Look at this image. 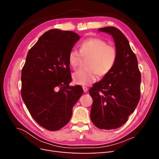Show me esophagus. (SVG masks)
<instances>
[{"label":"esophagus","instance_id":"1","mask_svg":"<svg viewBox=\"0 0 159 159\" xmlns=\"http://www.w3.org/2000/svg\"><path fill=\"white\" fill-rule=\"evenodd\" d=\"M83 89H84V91L85 93H86V92H87V91H88V88H87V87H85V86H84V87H83Z\"/></svg>","mask_w":159,"mask_h":159}]
</instances>
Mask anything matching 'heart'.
<instances>
[{
    "label": "heart",
    "instance_id": "b5f03b06",
    "mask_svg": "<svg viewBox=\"0 0 159 159\" xmlns=\"http://www.w3.org/2000/svg\"><path fill=\"white\" fill-rule=\"evenodd\" d=\"M81 56L88 59L85 69H80L73 74L74 81L78 85H89L100 76H105L113 69L117 58V51L113 46L98 38H89L80 44V51L71 49L68 54L71 67L78 68Z\"/></svg>",
    "mask_w": 159,
    "mask_h": 159
}]
</instances>
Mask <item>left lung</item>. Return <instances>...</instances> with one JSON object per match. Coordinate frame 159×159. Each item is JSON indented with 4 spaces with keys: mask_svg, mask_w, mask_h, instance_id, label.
I'll return each mask as SVG.
<instances>
[{
    "mask_svg": "<svg viewBox=\"0 0 159 159\" xmlns=\"http://www.w3.org/2000/svg\"><path fill=\"white\" fill-rule=\"evenodd\" d=\"M98 31L112 36L117 58L109 73L89 91L93 99L90 117L100 129H115L127 121L137 106L141 75L137 57L123 34L113 26L101 28Z\"/></svg>",
    "mask_w": 159,
    "mask_h": 159,
    "instance_id": "1",
    "label": "left lung"
}]
</instances>
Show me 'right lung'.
Wrapping results in <instances>:
<instances>
[{
  "label": "right lung",
  "instance_id": "obj_1",
  "mask_svg": "<svg viewBox=\"0 0 159 159\" xmlns=\"http://www.w3.org/2000/svg\"><path fill=\"white\" fill-rule=\"evenodd\" d=\"M80 38L74 32L52 29L28 51L22 70L21 95L33 119L50 131L69 122L84 90L71 81L68 54Z\"/></svg>",
  "mask_w": 159,
  "mask_h": 159
}]
</instances>
